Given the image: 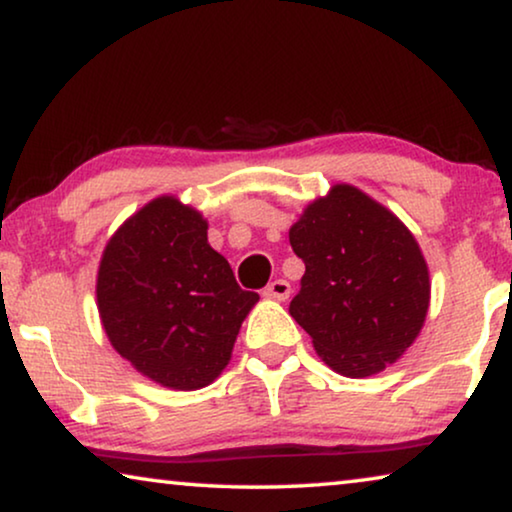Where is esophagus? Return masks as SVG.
Wrapping results in <instances>:
<instances>
[{
    "mask_svg": "<svg viewBox=\"0 0 512 512\" xmlns=\"http://www.w3.org/2000/svg\"><path fill=\"white\" fill-rule=\"evenodd\" d=\"M263 295L272 300H288V295H291V284H288L286 279H274L272 284L265 286Z\"/></svg>",
    "mask_w": 512,
    "mask_h": 512,
    "instance_id": "esophagus-1",
    "label": "esophagus"
}]
</instances>
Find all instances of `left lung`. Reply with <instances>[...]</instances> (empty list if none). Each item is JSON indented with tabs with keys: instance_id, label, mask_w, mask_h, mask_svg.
Instances as JSON below:
<instances>
[{
	"instance_id": "8db88e82",
	"label": "left lung",
	"mask_w": 512,
	"mask_h": 512,
	"mask_svg": "<svg viewBox=\"0 0 512 512\" xmlns=\"http://www.w3.org/2000/svg\"><path fill=\"white\" fill-rule=\"evenodd\" d=\"M305 263L291 316L344 376H372L413 344L429 307V272L402 221L337 184L288 233Z\"/></svg>"
}]
</instances>
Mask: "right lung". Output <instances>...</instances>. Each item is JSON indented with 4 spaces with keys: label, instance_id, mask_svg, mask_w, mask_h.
Segmentation results:
<instances>
[{
    "label": "right lung",
    "instance_id": "obj_1",
    "mask_svg": "<svg viewBox=\"0 0 512 512\" xmlns=\"http://www.w3.org/2000/svg\"><path fill=\"white\" fill-rule=\"evenodd\" d=\"M256 300L207 244L205 219L173 196L147 203L110 238L96 279L110 344L175 390L217 379Z\"/></svg>",
    "mask_w": 512,
    "mask_h": 512
}]
</instances>
